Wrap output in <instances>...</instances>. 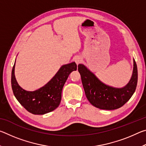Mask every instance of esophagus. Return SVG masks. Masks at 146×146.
Returning <instances> with one entry per match:
<instances>
[{
	"label": "esophagus",
	"instance_id": "34e87169",
	"mask_svg": "<svg viewBox=\"0 0 146 146\" xmlns=\"http://www.w3.org/2000/svg\"><path fill=\"white\" fill-rule=\"evenodd\" d=\"M82 61V59L81 57H79V56H78V57H76L75 59V62H76V64H78L81 63V62Z\"/></svg>",
	"mask_w": 146,
	"mask_h": 146
}]
</instances>
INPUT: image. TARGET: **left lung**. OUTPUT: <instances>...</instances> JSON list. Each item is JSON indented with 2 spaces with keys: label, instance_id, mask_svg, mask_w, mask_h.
Returning <instances> with one entry per match:
<instances>
[{
  "label": "left lung",
  "instance_id": "1",
  "mask_svg": "<svg viewBox=\"0 0 146 146\" xmlns=\"http://www.w3.org/2000/svg\"><path fill=\"white\" fill-rule=\"evenodd\" d=\"M78 70L89 102L101 110H113L121 108L130 99L137 88L138 71L135 60L129 82L124 88L120 89L103 84L83 64H78Z\"/></svg>",
  "mask_w": 146,
  "mask_h": 146
}]
</instances>
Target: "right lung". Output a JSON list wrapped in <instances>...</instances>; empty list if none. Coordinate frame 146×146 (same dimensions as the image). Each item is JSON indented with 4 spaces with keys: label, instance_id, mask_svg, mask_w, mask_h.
<instances>
[{
    "label": "right lung",
    "instance_id": "1",
    "mask_svg": "<svg viewBox=\"0 0 146 146\" xmlns=\"http://www.w3.org/2000/svg\"><path fill=\"white\" fill-rule=\"evenodd\" d=\"M75 62L62 66L54 77L38 90L28 91L22 88L15 76V64L11 72V87L19 102L29 113L44 115L55 110L60 103L63 86L70 74L76 71Z\"/></svg>",
    "mask_w": 146,
    "mask_h": 146
}]
</instances>
